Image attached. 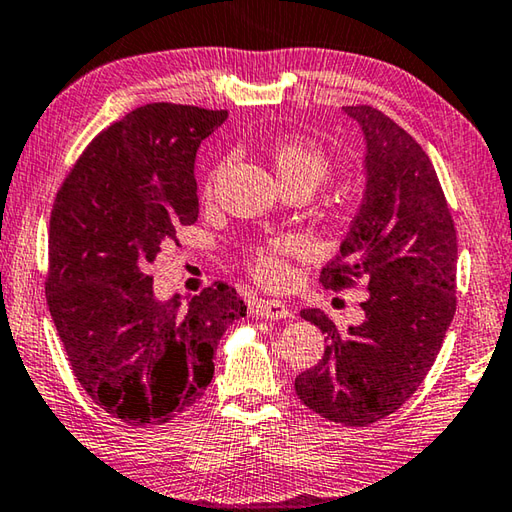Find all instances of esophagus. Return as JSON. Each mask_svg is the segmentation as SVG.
<instances>
[{"mask_svg":"<svg viewBox=\"0 0 512 512\" xmlns=\"http://www.w3.org/2000/svg\"><path fill=\"white\" fill-rule=\"evenodd\" d=\"M253 314L262 316V318H271V320H280V318H291V309L284 305L282 300H268L262 298L253 305Z\"/></svg>","mask_w":512,"mask_h":512,"instance_id":"34e87169","label":"esophagus"}]
</instances>
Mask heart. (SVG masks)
<instances>
[{
    "instance_id": "heart-1",
    "label": "heart",
    "mask_w": 512,
    "mask_h": 512,
    "mask_svg": "<svg viewBox=\"0 0 512 512\" xmlns=\"http://www.w3.org/2000/svg\"><path fill=\"white\" fill-rule=\"evenodd\" d=\"M271 160L277 178L282 180L284 187H296V185H307L314 192L320 180L327 176L329 171V158L327 153L320 149L307 137L289 135L275 140L271 146ZM216 173L212 171L210 178H207L205 189L212 192ZM305 253V244L298 237L284 235V237H271L264 239L262 244H255L248 250L246 255V271L255 277L259 284L264 287H284L291 280L289 271V259L298 257Z\"/></svg>"
}]
</instances>
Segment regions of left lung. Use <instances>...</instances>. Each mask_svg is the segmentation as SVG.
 <instances>
[{"mask_svg": "<svg viewBox=\"0 0 512 512\" xmlns=\"http://www.w3.org/2000/svg\"><path fill=\"white\" fill-rule=\"evenodd\" d=\"M366 135V196L320 282L366 280V320L339 329L320 309L300 316L327 334L318 366L300 372V402L323 418L368 427L418 391L456 311V228L429 155L372 106H343Z\"/></svg>", "mask_w": 512, "mask_h": 512, "instance_id": "left-lung-1", "label": "left lung"}]
</instances>
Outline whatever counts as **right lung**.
<instances>
[{"label":"right lung","mask_w":512,"mask_h":512,"mask_svg":"<svg viewBox=\"0 0 512 512\" xmlns=\"http://www.w3.org/2000/svg\"><path fill=\"white\" fill-rule=\"evenodd\" d=\"M228 110L146 103L85 146L49 221L47 305L83 391L112 418L155 427L201 400L244 300L216 282L155 300L146 273L198 219L194 162Z\"/></svg>","instance_id":"right-lung-1"}]
</instances>
